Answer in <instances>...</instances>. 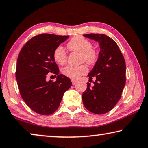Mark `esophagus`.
<instances>
[{"label":"esophagus","mask_w":148,"mask_h":148,"mask_svg":"<svg viewBox=\"0 0 148 148\" xmlns=\"http://www.w3.org/2000/svg\"><path fill=\"white\" fill-rule=\"evenodd\" d=\"M71 81H72V84H73V85H75V84H76L77 83V81H75V80H71Z\"/></svg>","instance_id":"1"}]
</instances>
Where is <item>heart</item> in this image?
Here are the masks:
<instances>
[{
  "mask_svg": "<svg viewBox=\"0 0 148 148\" xmlns=\"http://www.w3.org/2000/svg\"><path fill=\"white\" fill-rule=\"evenodd\" d=\"M67 47L69 51L81 52L82 62H86L88 64H94L98 60V51L92 47L90 40L82 36H75L73 37L67 43ZM53 57L56 62L60 65H64L67 61V54L62 46H58L53 52ZM86 65L79 66L67 65L62 69L64 75L73 80L78 79L81 75L88 72Z\"/></svg>",
  "mask_w": 148,
  "mask_h": 148,
  "instance_id": "obj_1",
  "label": "heart"
}]
</instances>
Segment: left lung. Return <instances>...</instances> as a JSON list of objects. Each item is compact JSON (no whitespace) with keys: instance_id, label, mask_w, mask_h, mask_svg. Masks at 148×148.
I'll use <instances>...</instances> for the list:
<instances>
[{"instance_id":"obj_1","label":"left lung","mask_w":148,"mask_h":148,"mask_svg":"<svg viewBox=\"0 0 148 148\" xmlns=\"http://www.w3.org/2000/svg\"><path fill=\"white\" fill-rule=\"evenodd\" d=\"M84 37L98 42L100 51L88 75L92 81L96 77L94 85L90 87V84L87 83L86 90L82 96L83 102L90 112L104 114L112 110L121 97L126 83L125 61L117 43L108 36L90 33Z\"/></svg>"}]
</instances>
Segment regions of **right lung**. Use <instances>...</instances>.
I'll return each mask as SVG.
<instances>
[{"label":"right lung","mask_w":148,"mask_h":148,"mask_svg":"<svg viewBox=\"0 0 148 148\" xmlns=\"http://www.w3.org/2000/svg\"><path fill=\"white\" fill-rule=\"evenodd\" d=\"M68 37L39 34L29 40L19 52L16 71L19 93L27 105L38 114L49 115L54 113L64 92L72 85L68 77L59 75L53 57L55 48ZM51 74L57 76L54 82L46 81Z\"/></svg>","instance_id":"add662e5"}]
</instances>
